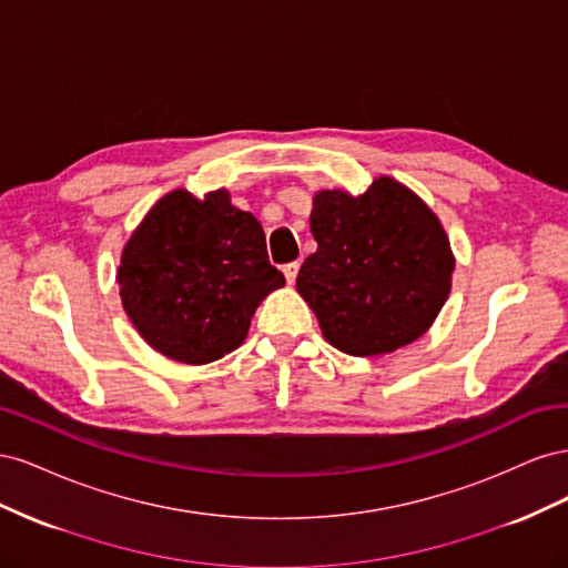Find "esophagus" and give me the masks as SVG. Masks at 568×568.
Wrapping results in <instances>:
<instances>
[{
	"mask_svg": "<svg viewBox=\"0 0 568 568\" xmlns=\"http://www.w3.org/2000/svg\"><path fill=\"white\" fill-rule=\"evenodd\" d=\"M298 270H301V265H298V263H288V265H284V267H282V272H284V277H286V282H288V284H294V282H296V277H298Z\"/></svg>",
	"mask_w": 568,
	"mask_h": 568,
	"instance_id": "obj_1",
	"label": "esophagus"
}]
</instances>
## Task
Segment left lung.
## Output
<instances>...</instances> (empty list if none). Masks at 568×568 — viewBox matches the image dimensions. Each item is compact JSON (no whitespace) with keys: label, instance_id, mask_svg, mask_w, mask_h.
I'll return each mask as SVG.
<instances>
[{"label":"left lung","instance_id":"8db88e82","mask_svg":"<svg viewBox=\"0 0 568 568\" xmlns=\"http://www.w3.org/2000/svg\"><path fill=\"white\" fill-rule=\"evenodd\" d=\"M317 251L296 288L324 338L357 357L415 343L448 301L455 255L438 215L388 175L365 194L322 189L313 196Z\"/></svg>","mask_w":568,"mask_h":568}]
</instances>
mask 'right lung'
Segmentation results:
<instances>
[{"label":"right lung","instance_id":"right-lung-1","mask_svg":"<svg viewBox=\"0 0 568 568\" xmlns=\"http://www.w3.org/2000/svg\"><path fill=\"white\" fill-rule=\"evenodd\" d=\"M115 280L134 329L184 365L236 351L255 307L284 286L261 222L232 205L227 189L203 199L175 189L153 203L128 239Z\"/></svg>","mask_w":568,"mask_h":568}]
</instances>
